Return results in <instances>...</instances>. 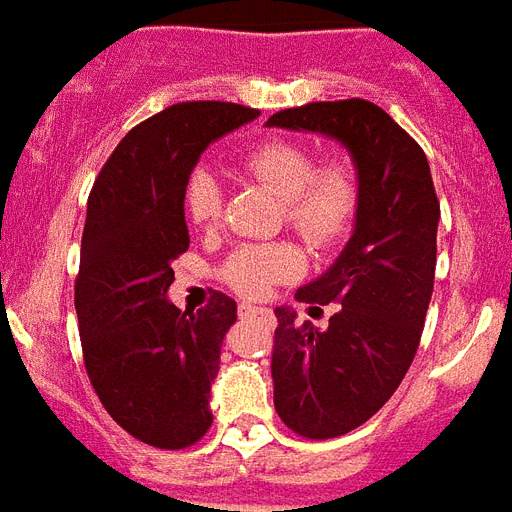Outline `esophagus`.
Instances as JSON below:
<instances>
[{
	"mask_svg": "<svg viewBox=\"0 0 512 512\" xmlns=\"http://www.w3.org/2000/svg\"><path fill=\"white\" fill-rule=\"evenodd\" d=\"M239 315L242 318H260L265 323H273V313L268 307H257V305H239Z\"/></svg>",
	"mask_w": 512,
	"mask_h": 512,
	"instance_id": "34e87169",
	"label": "esophagus"
}]
</instances>
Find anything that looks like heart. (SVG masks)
I'll return each instance as SVG.
<instances>
[{"label":"heart","mask_w":512,"mask_h":512,"mask_svg":"<svg viewBox=\"0 0 512 512\" xmlns=\"http://www.w3.org/2000/svg\"><path fill=\"white\" fill-rule=\"evenodd\" d=\"M242 168L281 202L289 226L310 244H331L347 231L357 205V178L347 162L318 165L305 144L268 139L244 155ZM184 210L191 226L213 231L223 218V189L213 170L194 168L184 186ZM302 268V252L294 244H244L234 249L220 276L234 292L260 297L270 284Z\"/></svg>","instance_id":"heart-1"}]
</instances>
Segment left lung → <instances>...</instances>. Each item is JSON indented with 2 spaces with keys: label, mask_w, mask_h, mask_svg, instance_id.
I'll list each match as a JSON object with an SVG mask.
<instances>
[{
  "label": "left lung",
  "mask_w": 512,
  "mask_h": 512,
  "mask_svg": "<svg viewBox=\"0 0 512 512\" xmlns=\"http://www.w3.org/2000/svg\"><path fill=\"white\" fill-rule=\"evenodd\" d=\"M265 126L339 141L355 165L350 242L294 294L336 302V313L318 328L292 307L273 310L276 413L299 436L331 439L376 415L413 363L434 292L439 199L423 149L373 102H310Z\"/></svg>",
  "instance_id": "8db88e82"
}]
</instances>
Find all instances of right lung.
<instances>
[{
  "label": "right lung",
  "mask_w": 512,
  "mask_h": 512,
  "mask_svg": "<svg viewBox=\"0 0 512 512\" xmlns=\"http://www.w3.org/2000/svg\"><path fill=\"white\" fill-rule=\"evenodd\" d=\"M260 112L181 102L131 128L94 181L81 239L76 313L86 373L112 421L139 442L181 450L213 423L210 386L236 302L181 313L168 299L189 249L184 186L213 141Z\"/></svg>",
  "instance_id": "add662e5"
}]
</instances>
